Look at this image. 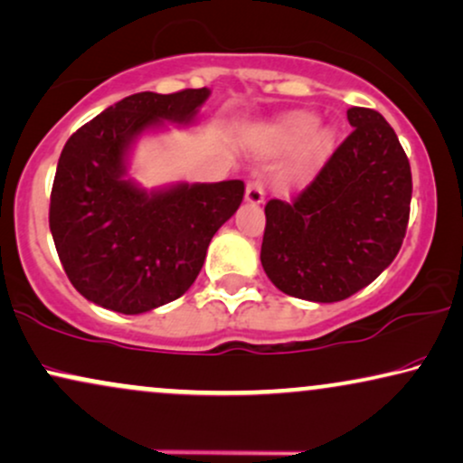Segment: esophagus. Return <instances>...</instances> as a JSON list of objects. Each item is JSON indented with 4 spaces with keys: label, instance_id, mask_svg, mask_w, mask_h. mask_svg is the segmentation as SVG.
<instances>
[{
    "label": "esophagus",
    "instance_id": "1",
    "mask_svg": "<svg viewBox=\"0 0 463 463\" xmlns=\"http://www.w3.org/2000/svg\"><path fill=\"white\" fill-rule=\"evenodd\" d=\"M265 201V188H262L260 181H250L248 188H245V203L250 204H260Z\"/></svg>",
    "mask_w": 463,
    "mask_h": 463
}]
</instances>
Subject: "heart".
<instances>
[{"label": "heart", "instance_id": "obj_1", "mask_svg": "<svg viewBox=\"0 0 463 463\" xmlns=\"http://www.w3.org/2000/svg\"><path fill=\"white\" fill-rule=\"evenodd\" d=\"M265 138L275 147H290L299 143L290 175L295 179L306 177L318 162L325 160L333 147V130L326 126H314V115L307 110H292L267 126Z\"/></svg>", "mask_w": 463, "mask_h": 463}]
</instances>
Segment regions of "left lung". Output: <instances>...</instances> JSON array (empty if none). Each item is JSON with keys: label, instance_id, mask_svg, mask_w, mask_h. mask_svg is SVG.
Segmentation results:
<instances>
[{"label": "left lung", "instance_id": "obj_1", "mask_svg": "<svg viewBox=\"0 0 463 463\" xmlns=\"http://www.w3.org/2000/svg\"><path fill=\"white\" fill-rule=\"evenodd\" d=\"M292 201L267 203L260 262L286 295L335 303L372 284L406 237L412 175L400 138L372 109Z\"/></svg>", "mask_w": 463, "mask_h": 463}]
</instances>
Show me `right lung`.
<instances>
[{
  "label": "right lung",
  "instance_id": "1",
  "mask_svg": "<svg viewBox=\"0 0 463 463\" xmlns=\"http://www.w3.org/2000/svg\"><path fill=\"white\" fill-rule=\"evenodd\" d=\"M209 93L207 87L134 93L68 138L49 226L63 271L87 301L143 314L179 299L201 273L218 228L235 215L241 179L147 192L128 177L138 137L164 124H192Z\"/></svg>",
  "mask_w": 463,
  "mask_h": 463
}]
</instances>
